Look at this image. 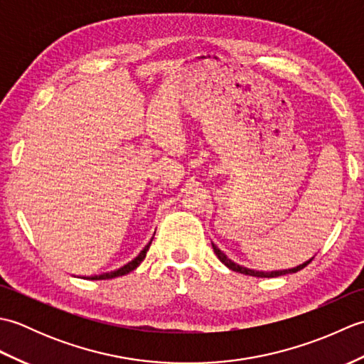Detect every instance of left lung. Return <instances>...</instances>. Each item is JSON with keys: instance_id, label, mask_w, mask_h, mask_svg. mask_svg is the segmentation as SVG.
Returning a JSON list of instances; mask_svg holds the SVG:
<instances>
[{"instance_id": "obj_1", "label": "left lung", "mask_w": 364, "mask_h": 364, "mask_svg": "<svg viewBox=\"0 0 364 364\" xmlns=\"http://www.w3.org/2000/svg\"><path fill=\"white\" fill-rule=\"evenodd\" d=\"M213 244V242H211ZM213 250H214V253H215V257H218L220 261H222V264H225L228 269H231V270H235V272H239V274H244V275H250V277H259V278H272V277H280V275H286V274H296V272H299V270H301L304 269L308 262L310 261H306V262H304V264H300V266H297V267H292V269H284V270H272V272H261V270H253V269H247V267H242V266H239V264H236L235 261H231L230 258H227V255L223 253L219 247H215L214 244H213Z\"/></svg>"}]
</instances>
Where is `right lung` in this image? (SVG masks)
I'll return each mask as SVG.
<instances>
[{
	"instance_id": "1",
	"label": "right lung",
	"mask_w": 364,
	"mask_h": 364,
	"mask_svg": "<svg viewBox=\"0 0 364 364\" xmlns=\"http://www.w3.org/2000/svg\"><path fill=\"white\" fill-rule=\"evenodd\" d=\"M153 241V239H151ZM151 241L146 244L144 249H142V252L137 255L136 258H133L131 261H128L125 266H122V267H119V269H115V270H111V272H105V274H102V275H94V277H90V280H109V278H115V277H122V275H127V274H129L131 270H134L139 264H141V262L144 261V258H145V255H146V250L150 249V244H151Z\"/></svg>"
}]
</instances>
